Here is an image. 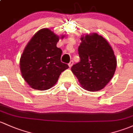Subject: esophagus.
<instances>
[{
  "label": "esophagus",
  "mask_w": 133,
  "mask_h": 133,
  "mask_svg": "<svg viewBox=\"0 0 133 133\" xmlns=\"http://www.w3.org/2000/svg\"><path fill=\"white\" fill-rule=\"evenodd\" d=\"M73 64H74V61H73V60L70 61V63H69V64H68V66H69L70 68V67H72V66Z\"/></svg>",
  "instance_id": "obj_1"
}]
</instances>
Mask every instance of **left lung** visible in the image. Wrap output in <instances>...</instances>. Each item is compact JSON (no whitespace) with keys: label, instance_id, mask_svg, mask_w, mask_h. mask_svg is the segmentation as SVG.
<instances>
[{"label":"left lung","instance_id":"left-lung-1","mask_svg":"<svg viewBox=\"0 0 133 133\" xmlns=\"http://www.w3.org/2000/svg\"><path fill=\"white\" fill-rule=\"evenodd\" d=\"M78 51L81 61L71 68L81 87L88 91L103 89L115 74L117 59L108 41L96 33L82 35Z\"/></svg>","mask_w":133,"mask_h":133}]
</instances>
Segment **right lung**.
Instances as JSON below:
<instances>
[{
	"mask_svg": "<svg viewBox=\"0 0 133 133\" xmlns=\"http://www.w3.org/2000/svg\"><path fill=\"white\" fill-rule=\"evenodd\" d=\"M59 37L49 28L34 34L21 56L19 67L23 78L30 88L45 91L58 82L59 75L69 68L61 61L62 51L57 48Z\"/></svg>",
	"mask_w": 133,
	"mask_h": 133,
	"instance_id": "add662e5",
	"label": "right lung"
}]
</instances>
